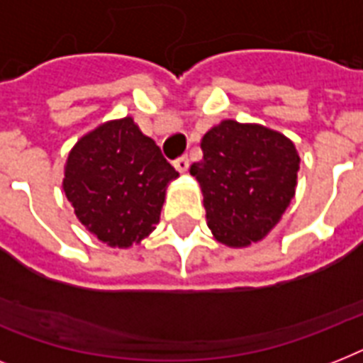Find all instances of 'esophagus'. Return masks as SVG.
<instances>
[{
	"label": "esophagus",
	"mask_w": 363,
	"mask_h": 363,
	"mask_svg": "<svg viewBox=\"0 0 363 363\" xmlns=\"http://www.w3.org/2000/svg\"><path fill=\"white\" fill-rule=\"evenodd\" d=\"M173 165H175L177 171H181V173H184V171H188V165H190V160H188V156H179V158L173 162Z\"/></svg>",
	"instance_id": "1"
}]
</instances>
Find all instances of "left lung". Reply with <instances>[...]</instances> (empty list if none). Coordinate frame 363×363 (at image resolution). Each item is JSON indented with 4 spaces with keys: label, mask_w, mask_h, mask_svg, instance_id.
<instances>
[{
    "label": "left lung",
    "mask_w": 363,
    "mask_h": 363,
    "mask_svg": "<svg viewBox=\"0 0 363 363\" xmlns=\"http://www.w3.org/2000/svg\"><path fill=\"white\" fill-rule=\"evenodd\" d=\"M198 179L216 241L247 247L281 220L296 194L299 156L290 139L258 124L224 121L201 139Z\"/></svg>",
    "instance_id": "8db88e82"
}]
</instances>
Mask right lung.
Returning a JSON list of instances; mask_svg holds the SVG:
<instances>
[{"mask_svg": "<svg viewBox=\"0 0 363 363\" xmlns=\"http://www.w3.org/2000/svg\"><path fill=\"white\" fill-rule=\"evenodd\" d=\"M175 167L130 116L99 125L77 143L65 165L64 192L77 218L111 247H131L160 220Z\"/></svg>", "mask_w": 363, "mask_h": 363, "instance_id": "1", "label": "right lung"}]
</instances>
